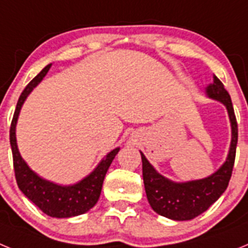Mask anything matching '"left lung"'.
I'll use <instances>...</instances> for the list:
<instances>
[{"label": "left lung", "instance_id": "1", "mask_svg": "<svg viewBox=\"0 0 248 248\" xmlns=\"http://www.w3.org/2000/svg\"><path fill=\"white\" fill-rule=\"evenodd\" d=\"M206 97L222 103L229 114L231 125V143L229 154L222 165L209 176L189 181L170 180L149 163L140 151L143 161V179L146 198L151 209L174 221H187L198 217L218 200L227 189L235 163L237 145V122L231 97L221 80L214 76V82L205 88Z\"/></svg>", "mask_w": 248, "mask_h": 248}]
</instances>
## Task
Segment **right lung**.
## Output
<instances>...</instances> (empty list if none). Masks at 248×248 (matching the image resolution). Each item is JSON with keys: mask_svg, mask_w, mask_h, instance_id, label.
I'll use <instances>...</instances> for the list:
<instances>
[{"mask_svg": "<svg viewBox=\"0 0 248 248\" xmlns=\"http://www.w3.org/2000/svg\"><path fill=\"white\" fill-rule=\"evenodd\" d=\"M50 67H52V63L46 65L42 71L31 80L25 91L22 92L18 103H17L16 110L13 114L12 123H11L10 143L12 148L13 168H15L16 181L19 190L23 192L28 200L32 201L46 215L50 217L67 218L85 214L95 206L102 192L105 174L108 171L115 155L119 153L120 148H115L109 151L108 154L100 160L99 164L93 169V171L83 177L82 180L71 184V185H62V184L47 180L45 177L39 176L36 171L30 168L25 159L21 156L18 145H17V120H18L19 111L23 103L26 102L31 92L42 82Z\"/></svg>", "mask_w": 248, "mask_h": 248, "instance_id": "obj_1", "label": "right lung"}]
</instances>
